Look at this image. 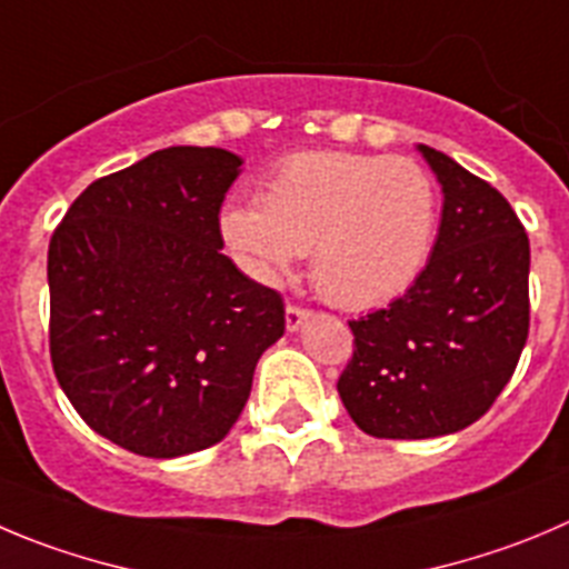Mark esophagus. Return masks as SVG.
Wrapping results in <instances>:
<instances>
[{
    "label": "esophagus",
    "mask_w": 569,
    "mask_h": 569,
    "mask_svg": "<svg viewBox=\"0 0 569 569\" xmlns=\"http://www.w3.org/2000/svg\"><path fill=\"white\" fill-rule=\"evenodd\" d=\"M309 315H311L309 309H302V306H297V302H289V306H286V328H289V331H297L302 322L309 320Z\"/></svg>",
    "instance_id": "34e87169"
}]
</instances>
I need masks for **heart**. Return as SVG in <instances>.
Wrapping results in <instances>:
<instances>
[{"label": "heart", "mask_w": 569, "mask_h": 569, "mask_svg": "<svg viewBox=\"0 0 569 569\" xmlns=\"http://www.w3.org/2000/svg\"><path fill=\"white\" fill-rule=\"evenodd\" d=\"M438 188L410 157L297 151L260 182L258 204L221 212V238L263 286L291 278L311 252V280L342 309H376L427 269L438 236Z\"/></svg>", "instance_id": "b5f03b06"}]
</instances>
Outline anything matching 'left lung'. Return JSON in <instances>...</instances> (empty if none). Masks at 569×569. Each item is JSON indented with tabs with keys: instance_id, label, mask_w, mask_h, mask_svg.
<instances>
[{
	"instance_id": "8db88e82",
	"label": "left lung",
	"mask_w": 569,
	"mask_h": 569,
	"mask_svg": "<svg viewBox=\"0 0 569 569\" xmlns=\"http://www.w3.org/2000/svg\"><path fill=\"white\" fill-rule=\"evenodd\" d=\"M421 148L443 188L432 258L387 309L350 320L337 381L373 438L452 435L486 416L528 342L530 243L506 196L452 157Z\"/></svg>"
}]
</instances>
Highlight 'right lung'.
Here are the masks:
<instances>
[{
  "label": "right lung",
  "mask_w": 569,
  "mask_h": 569,
  "mask_svg": "<svg viewBox=\"0 0 569 569\" xmlns=\"http://www.w3.org/2000/svg\"><path fill=\"white\" fill-rule=\"evenodd\" d=\"M238 168L224 148H162L94 179L50 238L58 385L94 432L142 458L219 443L283 337V297L221 252Z\"/></svg>",
  "instance_id": "1"
}]
</instances>
